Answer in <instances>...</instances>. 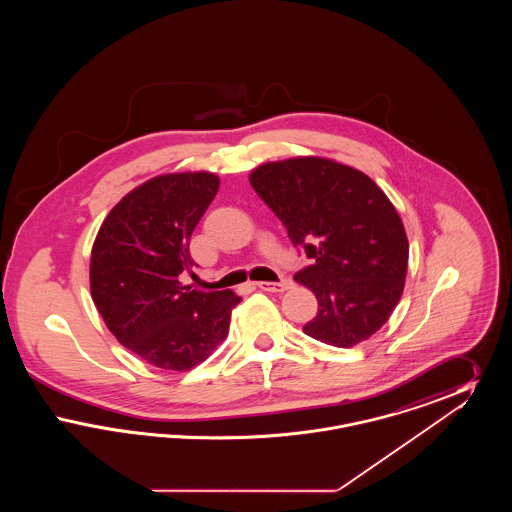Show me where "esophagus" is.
Listing matches in <instances>:
<instances>
[{"mask_svg":"<svg viewBox=\"0 0 512 512\" xmlns=\"http://www.w3.org/2000/svg\"><path fill=\"white\" fill-rule=\"evenodd\" d=\"M257 288H259V290H263V292H286V290H290V288H292V282H290V280H286V278H284V280H280V282H259V284H257Z\"/></svg>","mask_w":512,"mask_h":512,"instance_id":"obj_1","label":"esophagus"}]
</instances>
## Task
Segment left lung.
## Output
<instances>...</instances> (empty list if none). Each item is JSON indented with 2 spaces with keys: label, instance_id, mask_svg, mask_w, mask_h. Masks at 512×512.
<instances>
[{
  "label": "left lung",
  "instance_id": "1",
  "mask_svg": "<svg viewBox=\"0 0 512 512\" xmlns=\"http://www.w3.org/2000/svg\"><path fill=\"white\" fill-rule=\"evenodd\" d=\"M309 267L295 280L315 292L303 332L334 347L376 334L401 299L409 242L395 207L365 172L322 157L265 163L249 174Z\"/></svg>",
  "mask_w": 512,
  "mask_h": 512
}]
</instances>
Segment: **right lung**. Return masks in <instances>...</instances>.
I'll return each instance as SVG.
<instances>
[{"label": "right lung", "instance_id": "add662e5", "mask_svg": "<svg viewBox=\"0 0 512 512\" xmlns=\"http://www.w3.org/2000/svg\"><path fill=\"white\" fill-rule=\"evenodd\" d=\"M211 172L147 180L111 209L92 247L90 290L111 334L149 365L190 370L226 338L230 290L201 292L180 284L192 270L190 238L219 192Z\"/></svg>", "mask_w": 512, "mask_h": 512}]
</instances>
